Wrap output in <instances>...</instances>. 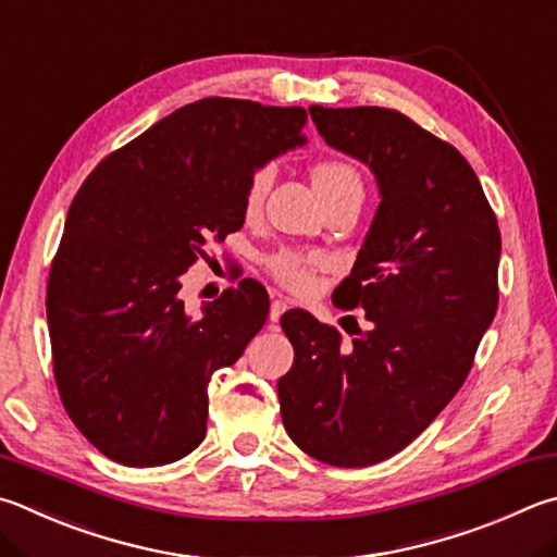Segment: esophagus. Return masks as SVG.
Instances as JSON below:
<instances>
[{
  "label": "esophagus",
  "instance_id": "esophagus-1",
  "mask_svg": "<svg viewBox=\"0 0 557 557\" xmlns=\"http://www.w3.org/2000/svg\"><path fill=\"white\" fill-rule=\"evenodd\" d=\"M289 309V305L285 299H272L270 305V321H280L282 313H285Z\"/></svg>",
  "mask_w": 557,
  "mask_h": 557
}]
</instances>
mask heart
<instances>
[{
    "label": "heart",
    "mask_w": 557,
    "mask_h": 557,
    "mask_svg": "<svg viewBox=\"0 0 557 557\" xmlns=\"http://www.w3.org/2000/svg\"><path fill=\"white\" fill-rule=\"evenodd\" d=\"M272 180H275V170L268 163L252 165L250 173L244 182V195H240V207H244L246 219H256L265 199L270 195ZM311 182L326 207L336 205V201H352V205H362L366 199V175L362 170L350 163L346 158H323L319 163L311 165ZM326 262V256L317 250H301L292 246H282L272 250L262 260V265L275 277L282 287L292 292H305L311 287L317 270Z\"/></svg>",
    "instance_id": "b5f03b06"
}]
</instances>
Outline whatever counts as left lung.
<instances>
[{
    "label": "left lung",
    "mask_w": 557,
    "mask_h": 557,
    "mask_svg": "<svg viewBox=\"0 0 557 557\" xmlns=\"http://www.w3.org/2000/svg\"><path fill=\"white\" fill-rule=\"evenodd\" d=\"M333 148L366 160L380 209L333 289L372 331L282 313L295 362L277 382L282 423L311 458L368 468L404 450L462 387L499 307L497 216L468 160L397 109L309 107Z\"/></svg>",
    "instance_id": "left-lung-1"
}]
</instances>
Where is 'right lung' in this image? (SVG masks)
Instances as JSON below:
<instances>
[{
	"label": "right lung",
	"instance_id": "obj_1",
	"mask_svg": "<svg viewBox=\"0 0 557 557\" xmlns=\"http://www.w3.org/2000/svg\"><path fill=\"white\" fill-rule=\"evenodd\" d=\"M307 109L205 97L160 119L87 175L50 262L46 311L60 401L128 468H158L207 433V384L234 366L270 299L240 280L199 317L182 272L244 226L252 165L305 144Z\"/></svg>",
	"mask_w": 557,
	"mask_h": 557
}]
</instances>
